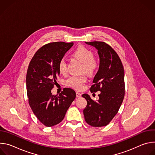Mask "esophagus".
Returning a JSON list of instances; mask_svg holds the SVG:
<instances>
[{
  "label": "esophagus",
  "instance_id": "esophagus-1",
  "mask_svg": "<svg viewBox=\"0 0 155 155\" xmlns=\"http://www.w3.org/2000/svg\"><path fill=\"white\" fill-rule=\"evenodd\" d=\"M76 96H77V97H80L81 96V94L78 92H76Z\"/></svg>",
  "mask_w": 155,
  "mask_h": 155
}]
</instances>
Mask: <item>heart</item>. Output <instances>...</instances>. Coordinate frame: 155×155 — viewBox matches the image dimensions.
Wrapping results in <instances>:
<instances>
[{
	"instance_id": "1",
	"label": "heart",
	"mask_w": 155,
	"mask_h": 155,
	"mask_svg": "<svg viewBox=\"0 0 155 155\" xmlns=\"http://www.w3.org/2000/svg\"><path fill=\"white\" fill-rule=\"evenodd\" d=\"M72 55L82 62L81 72L90 75L94 74L97 68V63L93 57L94 54L91 50L85 47L79 46L73 52ZM58 71L61 74H65L67 72V64L64 59H61L59 62ZM86 81V77L84 75L73 76L65 81V84L69 87L79 90L81 89Z\"/></svg>"
}]
</instances>
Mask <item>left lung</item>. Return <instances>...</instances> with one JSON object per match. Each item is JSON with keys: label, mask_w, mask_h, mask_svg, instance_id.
Instances as JSON below:
<instances>
[{"label": "left lung", "mask_w": 155, "mask_h": 155, "mask_svg": "<svg viewBox=\"0 0 155 155\" xmlns=\"http://www.w3.org/2000/svg\"><path fill=\"white\" fill-rule=\"evenodd\" d=\"M97 50L99 68L90 87L91 93L101 91L97 101L87 94L83 110L86 122L93 127L107 125L117 115L124 96V72L122 62L115 50L103 41L86 42Z\"/></svg>", "instance_id": "8db88e82"}]
</instances>
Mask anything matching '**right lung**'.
Wrapping results in <instances>:
<instances>
[{
    "label": "right lung",
    "instance_id": "1",
    "mask_svg": "<svg viewBox=\"0 0 155 155\" xmlns=\"http://www.w3.org/2000/svg\"><path fill=\"white\" fill-rule=\"evenodd\" d=\"M74 43H50L41 47L32 58L26 84L29 104L34 115L45 126L51 127L64 119L76 97L71 88H64L59 96L51 90L59 75L58 64Z\"/></svg>",
    "mask_w": 155,
    "mask_h": 155
}]
</instances>
